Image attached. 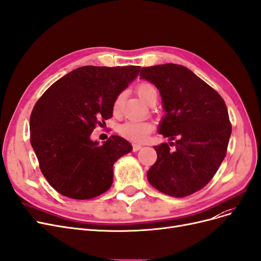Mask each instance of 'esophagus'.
Here are the masks:
<instances>
[{
  "mask_svg": "<svg viewBox=\"0 0 261 261\" xmlns=\"http://www.w3.org/2000/svg\"><path fill=\"white\" fill-rule=\"evenodd\" d=\"M132 146H133V150H134V151H138V150H140V149L143 147V146L141 145V144H137V143H133Z\"/></svg>",
  "mask_w": 261,
  "mask_h": 261,
  "instance_id": "obj_1",
  "label": "esophagus"
}]
</instances>
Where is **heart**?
<instances>
[{"mask_svg": "<svg viewBox=\"0 0 261 261\" xmlns=\"http://www.w3.org/2000/svg\"><path fill=\"white\" fill-rule=\"evenodd\" d=\"M137 93L140 99L147 105L155 104L158 100V89L157 87L148 82H143L137 87ZM124 99V93L121 92L116 96L113 103V113L118 116L121 113L122 103ZM152 124L148 121L140 120H127L121 123L118 127V132L123 138L129 140L142 142L145 141L147 137L152 132Z\"/></svg>", "mask_w": 261, "mask_h": 261, "instance_id": "heart-1", "label": "heart"}]
</instances>
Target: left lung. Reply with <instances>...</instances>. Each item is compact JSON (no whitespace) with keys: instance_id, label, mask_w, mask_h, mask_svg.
<instances>
[{"instance_id":"obj_1","label":"left lung","mask_w":261,"mask_h":261,"mask_svg":"<svg viewBox=\"0 0 261 261\" xmlns=\"http://www.w3.org/2000/svg\"><path fill=\"white\" fill-rule=\"evenodd\" d=\"M140 76L160 91L167 114L159 133L175 140L170 145L153 146L157 161L147 172L149 184L171 197L192 195L208 184L226 157L232 129L226 103L210 85L179 64L143 67Z\"/></svg>"}]
</instances>
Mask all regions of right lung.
I'll list each match as a JSON object with an SVG mask.
<instances>
[{
	"mask_svg": "<svg viewBox=\"0 0 261 261\" xmlns=\"http://www.w3.org/2000/svg\"><path fill=\"white\" fill-rule=\"evenodd\" d=\"M141 66L79 67L54 83L30 117V142L49 185L64 197L87 200L108 191L113 165L131 144L112 136L90 140L96 125L113 116V103L136 80Z\"/></svg>",
	"mask_w": 261,
	"mask_h": 261,
	"instance_id": "right-lung-1",
	"label": "right lung"
}]
</instances>
